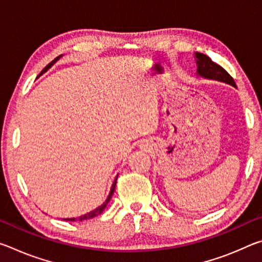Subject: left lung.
<instances>
[{
  "mask_svg": "<svg viewBox=\"0 0 262 262\" xmlns=\"http://www.w3.org/2000/svg\"><path fill=\"white\" fill-rule=\"evenodd\" d=\"M195 61H196V74L199 76L205 77L208 79H215V81H220V82H224L227 84H230L236 88V83H234L233 78L230 76L228 74L227 70L224 68H222L221 66H219L215 62H212L209 56H207L202 53H195Z\"/></svg>",
  "mask_w": 262,
  "mask_h": 262,
  "instance_id": "1",
  "label": "left lung"
}]
</instances>
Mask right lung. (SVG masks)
<instances>
[{
	"label": "right lung",
	"instance_id": "1",
	"mask_svg": "<svg viewBox=\"0 0 262 262\" xmlns=\"http://www.w3.org/2000/svg\"><path fill=\"white\" fill-rule=\"evenodd\" d=\"M62 55H60V56H57L56 59H54L53 60L51 63H48L45 68L42 69V72L39 74V76H40L41 74H43L46 72V70H48L50 69L53 64L55 63V62L60 59ZM38 76V77H39ZM117 179H118V176L115 177V179H114V181H113V185H112V187H111V190H110V194H108V196H107V199H106V201L103 203V205L101 206H99L98 208H96L95 210H92V211H90V212H88V214H85V215H82V216H79V217H76V219H75V217H73V219H63L64 221H70V222H74V221H84V220H89V219H92V217H96V216H98V215H100L101 212L104 211V209H105V207L107 206V203L110 202V200H111V198H112V195H113V193H114V189H115V185H117Z\"/></svg>",
	"mask_w": 262,
	"mask_h": 262
}]
</instances>
